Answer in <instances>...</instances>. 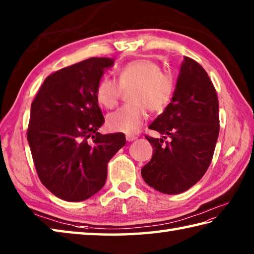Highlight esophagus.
Returning a JSON list of instances; mask_svg holds the SVG:
<instances>
[{
	"label": "esophagus",
	"instance_id": "esophagus-1",
	"mask_svg": "<svg viewBox=\"0 0 254 254\" xmlns=\"http://www.w3.org/2000/svg\"><path fill=\"white\" fill-rule=\"evenodd\" d=\"M136 139H137V136H135V135H130V134L127 135V140L128 142H132V141H134V140H136Z\"/></svg>",
	"mask_w": 254,
	"mask_h": 254
}]
</instances>
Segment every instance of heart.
Listing matches in <instances>:
<instances>
[{"label": "heart", "mask_w": 254, "mask_h": 254, "mask_svg": "<svg viewBox=\"0 0 254 254\" xmlns=\"http://www.w3.org/2000/svg\"><path fill=\"white\" fill-rule=\"evenodd\" d=\"M118 81L104 77L96 86L98 102L107 109L118 105L123 90L133 87L130 101L133 103L120 108L108 117V126L113 131L134 133L149 118V108L161 112L168 107L173 95V80L161 71L155 62L139 59L127 63L117 71Z\"/></svg>", "instance_id": "b5f03b06"}]
</instances>
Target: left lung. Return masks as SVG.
Here are the masks:
<instances>
[{
  "instance_id": "left-lung-1",
  "label": "left lung",
  "mask_w": 254,
  "mask_h": 254,
  "mask_svg": "<svg viewBox=\"0 0 254 254\" xmlns=\"http://www.w3.org/2000/svg\"><path fill=\"white\" fill-rule=\"evenodd\" d=\"M219 101L205 70L184 57L171 102L151 126L161 139L145 136L153 155L141 170L147 186L179 194L200 181L213 158L220 131ZM169 137L170 141H164Z\"/></svg>"
}]
</instances>
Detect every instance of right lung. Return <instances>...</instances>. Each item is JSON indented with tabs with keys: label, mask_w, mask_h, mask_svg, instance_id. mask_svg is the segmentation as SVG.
I'll use <instances>...</instances> for the list:
<instances>
[{
	"label": "right lung",
	"mask_w": 254,
	"mask_h": 254,
	"mask_svg": "<svg viewBox=\"0 0 254 254\" xmlns=\"http://www.w3.org/2000/svg\"><path fill=\"white\" fill-rule=\"evenodd\" d=\"M114 60L90 58L44 80L31 105L27 141L43 186L80 202L103 188L108 162L126 144L123 133L101 134L104 118L95 91Z\"/></svg>",
	"instance_id": "1"
}]
</instances>
